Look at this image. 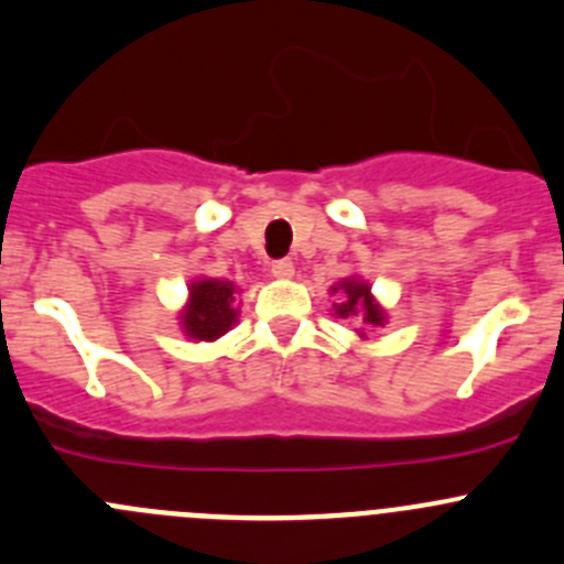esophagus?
<instances>
[{
  "label": "esophagus",
  "mask_w": 564,
  "mask_h": 564,
  "mask_svg": "<svg viewBox=\"0 0 564 564\" xmlns=\"http://www.w3.org/2000/svg\"><path fill=\"white\" fill-rule=\"evenodd\" d=\"M270 272H272V275H275V278H292V275H294V261H292V259H278V261H272Z\"/></svg>",
  "instance_id": "34e87169"
}]
</instances>
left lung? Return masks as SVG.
I'll list each match as a JSON object with an SVG mask.
<instances>
[{
	"label": "left lung",
	"mask_w": 564,
	"mask_h": 564,
	"mask_svg": "<svg viewBox=\"0 0 564 564\" xmlns=\"http://www.w3.org/2000/svg\"><path fill=\"white\" fill-rule=\"evenodd\" d=\"M333 294H341V303H333V311L341 319H360L369 327L386 325V311L375 303L369 283L358 281V278H344L341 283L333 286ZM358 333L364 336V330Z\"/></svg>",
	"instance_id": "1"
}]
</instances>
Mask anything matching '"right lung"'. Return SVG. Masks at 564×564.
Returning <instances> with one entry per match:
<instances>
[{"label":"right lung","mask_w":564,"mask_h":564,"mask_svg":"<svg viewBox=\"0 0 564 564\" xmlns=\"http://www.w3.org/2000/svg\"><path fill=\"white\" fill-rule=\"evenodd\" d=\"M234 283L217 278H200L189 283V303L182 311V327L195 341H215L237 325L239 308H234Z\"/></svg>","instance_id":"obj_1"}]
</instances>
